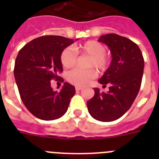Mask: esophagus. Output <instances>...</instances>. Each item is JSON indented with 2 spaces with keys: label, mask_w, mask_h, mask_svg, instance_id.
<instances>
[{
  "label": "esophagus",
  "mask_w": 159,
  "mask_h": 159,
  "mask_svg": "<svg viewBox=\"0 0 159 159\" xmlns=\"http://www.w3.org/2000/svg\"><path fill=\"white\" fill-rule=\"evenodd\" d=\"M75 90H76V91H80V90H82V88H81V87L76 86L75 87Z\"/></svg>",
  "instance_id": "obj_1"
}]
</instances>
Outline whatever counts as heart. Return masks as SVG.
Instances as JSON below:
<instances>
[{"instance_id": "b5f03b06", "label": "heart", "mask_w": 159, "mask_h": 159, "mask_svg": "<svg viewBox=\"0 0 159 159\" xmlns=\"http://www.w3.org/2000/svg\"><path fill=\"white\" fill-rule=\"evenodd\" d=\"M73 51L70 48H66L60 55V61L65 68H71L75 65L77 54L88 55L91 57L88 63V67H95L99 71H103L108 65L106 57V48L102 43L96 40H88L85 43L75 46ZM96 76V72L93 69H75L67 74V80L75 86H85Z\"/></svg>"}]
</instances>
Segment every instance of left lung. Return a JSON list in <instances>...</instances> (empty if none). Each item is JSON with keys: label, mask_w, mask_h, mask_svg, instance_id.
Returning a JSON list of instances; mask_svg holds the SVG:
<instances>
[{"label": "left lung", "mask_w": 159, "mask_h": 159, "mask_svg": "<svg viewBox=\"0 0 159 159\" xmlns=\"http://www.w3.org/2000/svg\"><path fill=\"white\" fill-rule=\"evenodd\" d=\"M99 41L110 48L112 60L98 81L111 87L107 93L94 88L95 95L87 106L95 119L111 122L122 117L134 102L141 87L144 59L139 46L126 37L110 33L101 36Z\"/></svg>", "instance_id": "1"}]
</instances>
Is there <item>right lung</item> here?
I'll use <instances>...</instances> for the list:
<instances>
[{
  "instance_id": "obj_1",
  "label": "right lung",
  "mask_w": 159,
  "mask_h": 159,
  "mask_svg": "<svg viewBox=\"0 0 159 159\" xmlns=\"http://www.w3.org/2000/svg\"><path fill=\"white\" fill-rule=\"evenodd\" d=\"M73 43L60 36H43L26 43L18 52L14 76L22 102L34 116L42 120H54L67 111L75 93V87L64 83L60 92L51 87L63 71L60 55Z\"/></svg>"
}]
</instances>
